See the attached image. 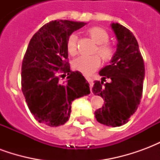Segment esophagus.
I'll return each instance as SVG.
<instances>
[{"instance_id": "34e87169", "label": "esophagus", "mask_w": 160, "mask_h": 160, "mask_svg": "<svg viewBox=\"0 0 160 160\" xmlns=\"http://www.w3.org/2000/svg\"><path fill=\"white\" fill-rule=\"evenodd\" d=\"M87 81L89 82V84H90V88L91 90H92V86H93V80H92V79H91V78H87Z\"/></svg>"}]
</instances>
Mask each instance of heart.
<instances>
[{
    "label": "heart",
    "instance_id": "1",
    "mask_svg": "<svg viewBox=\"0 0 160 160\" xmlns=\"http://www.w3.org/2000/svg\"><path fill=\"white\" fill-rule=\"evenodd\" d=\"M89 35L94 42L98 44L97 47L98 53L104 61H109L113 56V49L106 42L109 40V34L103 28L98 26L91 27L87 30ZM67 50L70 55H75L77 52V36L72 34L67 40ZM101 59L97 55L82 56L78 57L73 62V68L86 75H90L100 66Z\"/></svg>",
    "mask_w": 160,
    "mask_h": 160
}]
</instances>
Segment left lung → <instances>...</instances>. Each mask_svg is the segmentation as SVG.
<instances>
[{"label": "left lung", "mask_w": 160, "mask_h": 160, "mask_svg": "<svg viewBox=\"0 0 160 160\" xmlns=\"http://www.w3.org/2000/svg\"><path fill=\"white\" fill-rule=\"evenodd\" d=\"M111 26L118 40L117 51L110 65L99 71L101 81H94L92 92L104 99L103 107L94 114L98 122L119 127L127 123L140 104L145 66L133 33L118 23ZM105 78L110 82L104 83Z\"/></svg>", "instance_id": "1"}]
</instances>
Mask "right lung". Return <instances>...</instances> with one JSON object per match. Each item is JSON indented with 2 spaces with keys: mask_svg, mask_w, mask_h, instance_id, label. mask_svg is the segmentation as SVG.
Segmentation results:
<instances>
[{
  "mask_svg": "<svg viewBox=\"0 0 160 160\" xmlns=\"http://www.w3.org/2000/svg\"><path fill=\"white\" fill-rule=\"evenodd\" d=\"M87 23L55 20L42 26L30 41L21 68L22 92L30 111L40 123L57 127L70 118L74 99L90 94L89 83L79 71H71L67 40ZM67 73L66 82L59 75Z\"/></svg>",
  "mask_w": 160,
  "mask_h": 160,
  "instance_id": "add662e5",
  "label": "right lung"
}]
</instances>
